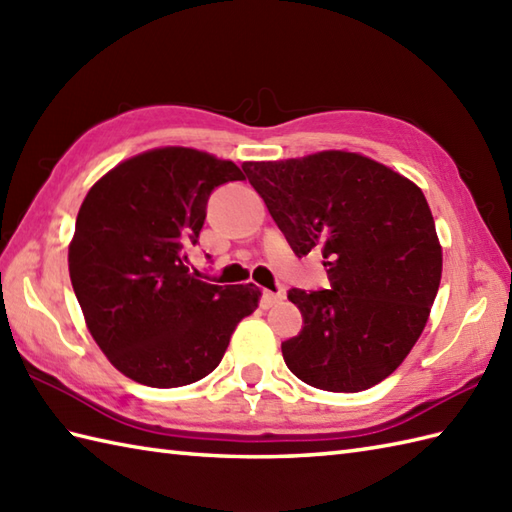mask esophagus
I'll return each instance as SVG.
<instances>
[{"instance_id": "esophagus-1", "label": "esophagus", "mask_w": 512, "mask_h": 512, "mask_svg": "<svg viewBox=\"0 0 512 512\" xmlns=\"http://www.w3.org/2000/svg\"><path fill=\"white\" fill-rule=\"evenodd\" d=\"M281 299H284V295H281V292H270V290H264V292H262V308H264V310L273 308L275 303H279Z\"/></svg>"}]
</instances>
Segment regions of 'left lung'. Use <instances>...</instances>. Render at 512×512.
Instances as JSON below:
<instances>
[{"label": "left lung", "instance_id": "1", "mask_svg": "<svg viewBox=\"0 0 512 512\" xmlns=\"http://www.w3.org/2000/svg\"><path fill=\"white\" fill-rule=\"evenodd\" d=\"M242 169L295 255L319 250L328 266L330 290H288L303 317L281 343L288 369L325 391L378 385L416 345L440 288L442 248L424 193L347 151Z\"/></svg>", "mask_w": 512, "mask_h": 512}]
</instances>
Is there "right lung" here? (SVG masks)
Listing matches in <instances>:
<instances>
[{
  "mask_svg": "<svg viewBox=\"0 0 512 512\" xmlns=\"http://www.w3.org/2000/svg\"><path fill=\"white\" fill-rule=\"evenodd\" d=\"M246 180L231 160L187 147L154 149L114 167L85 195L68 253L90 334L140 385H191L220 365L259 288L213 286L189 270L211 193Z\"/></svg>",
  "mask_w": 512,
  "mask_h": 512,
  "instance_id": "1",
  "label": "right lung"
}]
</instances>
